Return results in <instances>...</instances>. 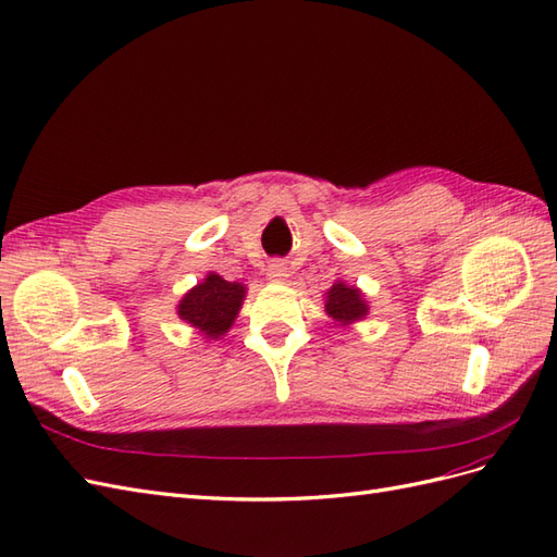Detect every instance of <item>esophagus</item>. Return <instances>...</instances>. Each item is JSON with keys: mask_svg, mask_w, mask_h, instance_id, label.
<instances>
[{"mask_svg": "<svg viewBox=\"0 0 557 557\" xmlns=\"http://www.w3.org/2000/svg\"><path fill=\"white\" fill-rule=\"evenodd\" d=\"M287 277H289V270L282 261H273L268 265V280L270 282H284Z\"/></svg>", "mask_w": 557, "mask_h": 557, "instance_id": "1", "label": "esophagus"}]
</instances>
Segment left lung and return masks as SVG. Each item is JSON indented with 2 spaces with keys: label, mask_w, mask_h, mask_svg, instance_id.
<instances>
[{
  "label": "left lung",
  "mask_w": 557,
  "mask_h": 557,
  "mask_svg": "<svg viewBox=\"0 0 557 557\" xmlns=\"http://www.w3.org/2000/svg\"><path fill=\"white\" fill-rule=\"evenodd\" d=\"M324 312L333 326H352L355 322H361L369 314L371 306L367 296L355 284H347L343 280L333 282V287L324 294Z\"/></svg>",
  "instance_id": "8db88e82"
}]
</instances>
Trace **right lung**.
Listing matches in <instances>:
<instances>
[{"instance_id": "add662e5", "label": "right lung", "mask_w": 557, "mask_h": 557, "mask_svg": "<svg viewBox=\"0 0 557 557\" xmlns=\"http://www.w3.org/2000/svg\"><path fill=\"white\" fill-rule=\"evenodd\" d=\"M245 296L247 287L243 282H228L216 273H208L205 280L182 296L177 314L188 326H194L205 341H219L233 326Z\"/></svg>"}]
</instances>
